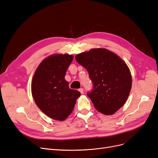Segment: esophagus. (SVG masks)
<instances>
[{
	"mask_svg": "<svg viewBox=\"0 0 158 158\" xmlns=\"http://www.w3.org/2000/svg\"><path fill=\"white\" fill-rule=\"evenodd\" d=\"M79 91H80V92L82 94L84 93V89L83 88H80Z\"/></svg>",
	"mask_w": 158,
	"mask_h": 158,
	"instance_id": "1",
	"label": "esophagus"
}]
</instances>
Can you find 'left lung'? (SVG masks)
Masks as SVG:
<instances>
[{"label": "left lung", "instance_id": "left-lung-1", "mask_svg": "<svg viewBox=\"0 0 158 158\" xmlns=\"http://www.w3.org/2000/svg\"><path fill=\"white\" fill-rule=\"evenodd\" d=\"M87 70L93 88L87 93L98 111L113 114L125 103L132 86L130 70L120 57L105 49H93L76 56Z\"/></svg>", "mask_w": 158, "mask_h": 158}]
</instances>
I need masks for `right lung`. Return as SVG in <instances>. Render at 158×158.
Returning <instances> with one entry per match:
<instances>
[{
	"label": "right lung",
	"mask_w": 158,
	"mask_h": 158,
	"mask_svg": "<svg viewBox=\"0 0 158 158\" xmlns=\"http://www.w3.org/2000/svg\"><path fill=\"white\" fill-rule=\"evenodd\" d=\"M73 58L70 55L50 56L41 62L33 75V98L37 107L55 120H65L80 95L78 91L69 88L64 79Z\"/></svg>",
	"instance_id": "obj_1"
}]
</instances>
